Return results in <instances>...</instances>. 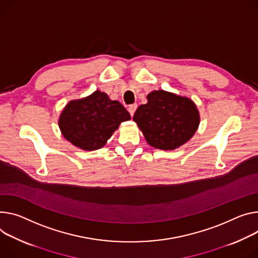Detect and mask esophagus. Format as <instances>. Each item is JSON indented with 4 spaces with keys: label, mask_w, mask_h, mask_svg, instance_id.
<instances>
[{
    "label": "esophagus",
    "mask_w": 258,
    "mask_h": 258,
    "mask_svg": "<svg viewBox=\"0 0 258 258\" xmlns=\"http://www.w3.org/2000/svg\"><path fill=\"white\" fill-rule=\"evenodd\" d=\"M136 109H137V104L130 105V107H128V112H130V114H131V116H134V113L136 112Z\"/></svg>",
    "instance_id": "esophagus-1"
}]
</instances>
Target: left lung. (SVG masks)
I'll list each match as a JSON object with an SVG mask.
<instances>
[{"label":"left lung","instance_id":"8db88e82","mask_svg":"<svg viewBox=\"0 0 258 258\" xmlns=\"http://www.w3.org/2000/svg\"><path fill=\"white\" fill-rule=\"evenodd\" d=\"M147 101L133 119L150 146L174 150L189 141L200 124L199 110L190 99L161 89L150 92Z\"/></svg>","mask_w":258,"mask_h":258}]
</instances>
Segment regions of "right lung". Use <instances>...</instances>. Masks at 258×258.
Masks as SVG:
<instances>
[{
  "label": "right lung",
  "instance_id": "obj_1",
  "mask_svg": "<svg viewBox=\"0 0 258 258\" xmlns=\"http://www.w3.org/2000/svg\"><path fill=\"white\" fill-rule=\"evenodd\" d=\"M131 115L118 102L97 90L90 96L70 101L58 119L62 136L74 146L83 150L102 148L113 133Z\"/></svg>",
  "mask_w": 258,
  "mask_h": 258
}]
</instances>
